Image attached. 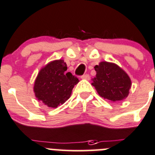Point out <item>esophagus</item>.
I'll return each instance as SVG.
<instances>
[{"instance_id": "esophagus-1", "label": "esophagus", "mask_w": 155, "mask_h": 155, "mask_svg": "<svg viewBox=\"0 0 155 155\" xmlns=\"http://www.w3.org/2000/svg\"><path fill=\"white\" fill-rule=\"evenodd\" d=\"M82 79H86V80H89L90 79V76L88 74H84L83 76H81Z\"/></svg>"}]
</instances>
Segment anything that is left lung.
<instances>
[{
  "mask_svg": "<svg viewBox=\"0 0 155 155\" xmlns=\"http://www.w3.org/2000/svg\"><path fill=\"white\" fill-rule=\"evenodd\" d=\"M96 76L91 85L101 97L111 101L127 98L131 88V79L119 66L103 61L94 67Z\"/></svg>",
  "mask_w": 155,
  "mask_h": 155,
  "instance_id": "left-lung-1",
  "label": "left lung"
}]
</instances>
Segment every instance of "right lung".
I'll use <instances>...</instances> for the list:
<instances>
[{"label":"right lung","instance_id":"right-lung-1","mask_svg":"<svg viewBox=\"0 0 155 155\" xmlns=\"http://www.w3.org/2000/svg\"><path fill=\"white\" fill-rule=\"evenodd\" d=\"M67 64L63 60L51 61L43 67L35 81L36 98L52 108L68 100L79 80L70 72L67 73Z\"/></svg>","mask_w":155,"mask_h":155}]
</instances>
